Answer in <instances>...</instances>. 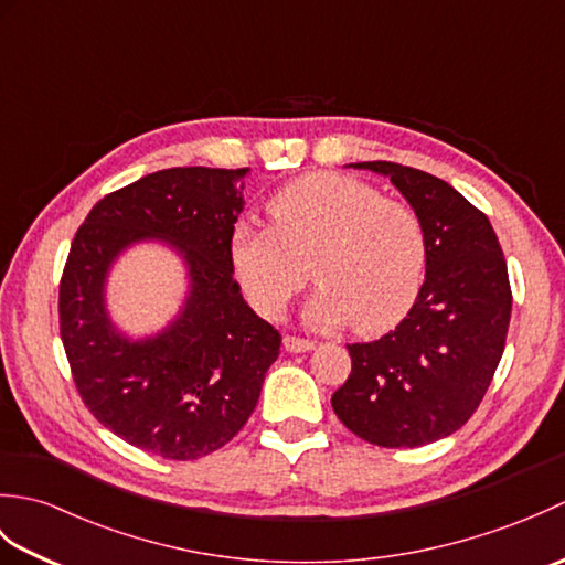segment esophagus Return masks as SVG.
Segmentation results:
<instances>
[{"mask_svg":"<svg viewBox=\"0 0 565 565\" xmlns=\"http://www.w3.org/2000/svg\"><path fill=\"white\" fill-rule=\"evenodd\" d=\"M284 347H286V352L301 354V352H310V350H313L316 342L303 340V338H296V334H286V338H284Z\"/></svg>","mask_w":565,"mask_h":565,"instance_id":"obj_1","label":"esophagus"}]
</instances>
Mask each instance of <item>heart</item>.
Here are the masks:
<instances>
[{
  "instance_id": "b5f03b06",
  "label": "heart",
  "mask_w": 565,
  "mask_h": 565,
  "mask_svg": "<svg viewBox=\"0 0 565 565\" xmlns=\"http://www.w3.org/2000/svg\"><path fill=\"white\" fill-rule=\"evenodd\" d=\"M267 211L271 227L237 223L227 245L259 316L281 318L310 274L320 286L303 318L320 330L354 322L356 332H383L415 303L427 235L407 203L381 199L354 177L308 174L274 194Z\"/></svg>"
}]
</instances>
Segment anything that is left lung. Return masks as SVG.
Listing matches in <instances>:
<instances>
[{
    "mask_svg": "<svg viewBox=\"0 0 565 565\" xmlns=\"http://www.w3.org/2000/svg\"><path fill=\"white\" fill-rule=\"evenodd\" d=\"M388 177L427 235L413 308L374 342L347 344L352 374L332 411L364 441L423 447L454 435L481 405L510 328L508 264L486 213L444 179L395 162H354Z\"/></svg>",
    "mask_w": 565,
    "mask_h": 565,
    "instance_id": "left-lung-1",
    "label": "left lung"
}]
</instances>
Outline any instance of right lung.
<instances>
[{
	"label": "right lung",
	"mask_w": 565,
	"mask_h": 565,
	"mask_svg": "<svg viewBox=\"0 0 565 565\" xmlns=\"http://www.w3.org/2000/svg\"><path fill=\"white\" fill-rule=\"evenodd\" d=\"M249 170L172 167L104 196L72 239L60 281V338L84 405L104 427L162 459L225 447L259 401L281 334L233 279L231 233ZM138 242L183 257L190 291L164 331L134 341L105 310L113 262Z\"/></svg>",
	"instance_id": "add662e5"
}]
</instances>
